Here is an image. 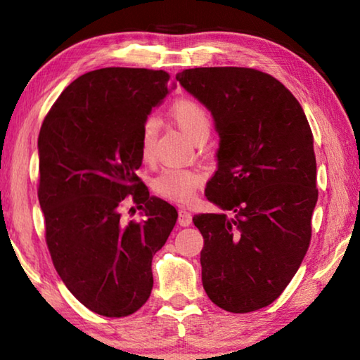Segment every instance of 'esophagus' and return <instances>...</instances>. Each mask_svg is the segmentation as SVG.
Segmentation results:
<instances>
[{"instance_id": "obj_1", "label": "esophagus", "mask_w": 360, "mask_h": 360, "mask_svg": "<svg viewBox=\"0 0 360 360\" xmlns=\"http://www.w3.org/2000/svg\"><path fill=\"white\" fill-rule=\"evenodd\" d=\"M178 222L179 225H182V227H188V225L192 224V214L187 210H179Z\"/></svg>"}]
</instances>
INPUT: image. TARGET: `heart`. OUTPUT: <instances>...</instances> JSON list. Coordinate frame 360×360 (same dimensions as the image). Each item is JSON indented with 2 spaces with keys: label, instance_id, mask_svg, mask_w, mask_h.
<instances>
[{
  "label": "heart",
  "instance_id": "1",
  "mask_svg": "<svg viewBox=\"0 0 360 360\" xmlns=\"http://www.w3.org/2000/svg\"><path fill=\"white\" fill-rule=\"evenodd\" d=\"M169 115L179 130L197 143L206 139L211 130V120L206 109L193 100H179L169 109ZM158 133V120L148 117L143 122L139 133V149L144 160H150ZM205 174L195 168H165L152 179V188L158 197L169 202L188 203L193 198L197 187L202 184Z\"/></svg>",
  "mask_w": 360,
  "mask_h": 360
}]
</instances>
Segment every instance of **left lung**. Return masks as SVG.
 <instances>
[{"mask_svg": "<svg viewBox=\"0 0 360 360\" xmlns=\"http://www.w3.org/2000/svg\"><path fill=\"white\" fill-rule=\"evenodd\" d=\"M176 79L211 112L219 135L205 195L222 211L193 217L205 240L203 288L225 311H255L283 294L311 240V129L295 96L266 72L219 66Z\"/></svg>", "mask_w": 360, "mask_h": 360, "instance_id": "1", "label": "left lung"}]
</instances>
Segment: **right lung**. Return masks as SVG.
<instances>
[{
    "label": "right lung",
    "mask_w": 360,
    "mask_h": 360,
    "mask_svg": "<svg viewBox=\"0 0 360 360\" xmlns=\"http://www.w3.org/2000/svg\"><path fill=\"white\" fill-rule=\"evenodd\" d=\"M168 81L162 70L85 72L53 103L39 131L38 198L53 266L84 307L106 318L148 302L152 257L178 219L136 176L143 122L176 87ZM127 196L143 210L141 223L120 217Z\"/></svg>",
    "instance_id": "right-lung-1"
}]
</instances>
